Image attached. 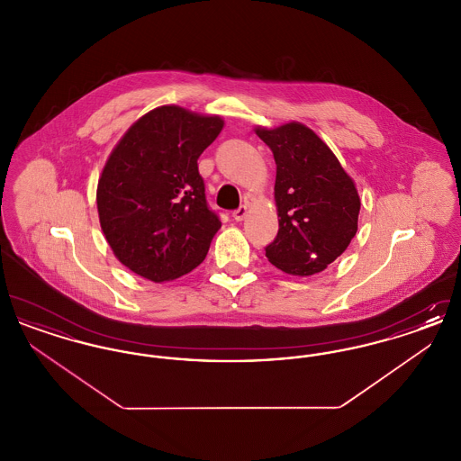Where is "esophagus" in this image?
I'll return each mask as SVG.
<instances>
[{"label": "esophagus", "mask_w": 461, "mask_h": 461, "mask_svg": "<svg viewBox=\"0 0 461 461\" xmlns=\"http://www.w3.org/2000/svg\"><path fill=\"white\" fill-rule=\"evenodd\" d=\"M247 212H249V209H247V205H240L237 211H233V220L235 221H243L245 220V216H247Z\"/></svg>", "instance_id": "esophagus-1"}]
</instances>
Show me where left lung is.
<instances>
[{
    "label": "left lung",
    "instance_id": "8db88e82",
    "mask_svg": "<svg viewBox=\"0 0 461 461\" xmlns=\"http://www.w3.org/2000/svg\"><path fill=\"white\" fill-rule=\"evenodd\" d=\"M256 132L276 164L280 228L266 245V258L288 275L320 273L349 247L357 231L361 202L354 181L327 143L304 124Z\"/></svg>",
    "mask_w": 461,
    "mask_h": 461
}]
</instances>
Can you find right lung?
<instances>
[{"instance_id": "obj_1", "label": "right lung", "mask_w": 461, "mask_h": 461, "mask_svg": "<svg viewBox=\"0 0 461 461\" xmlns=\"http://www.w3.org/2000/svg\"><path fill=\"white\" fill-rule=\"evenodd\" d=\"M218 115L164 105L138 119L102 171L96 205L115 258L155 284L195 269L221 228L198 157L222 130Z\"/></svg>"}]
</instances>
